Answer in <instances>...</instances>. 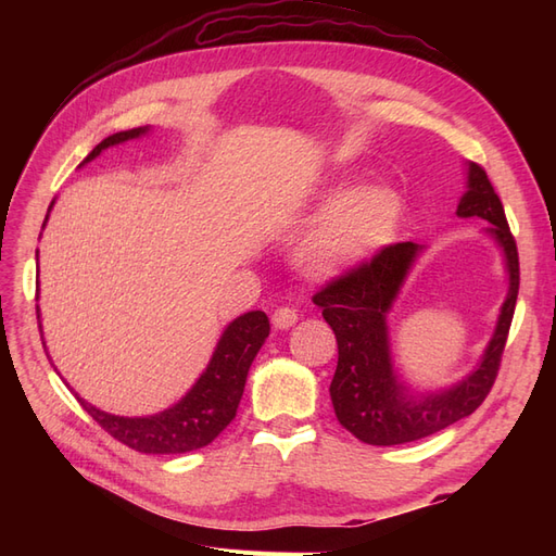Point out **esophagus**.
Segmentation results:
<instances>
[{
  "mask_svg": "<svg viewBox=\"0 0 556 556\" xmlns=\"http://www.w3.org/2000/svg\"><path fill=\"white\" fill-rule=\"evenodd\" d=\"M296 319H299V313L294 308H290V306H280L271 315V323H274L276 329H288V327H292L296 323Z\"/></svg>",
  "mask_w": 556,
  "mask_h": 556,
  "instance_id": "34e87169",
  "label": "esophagus"
}]
</instances>
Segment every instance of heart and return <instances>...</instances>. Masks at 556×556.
<instances>
[{"instance_id": "heart-1", "label": "heart", "mask_w": 556, "mask_h": 556, "mask_svg": "<svg viewBox=\"0 0 556 556\" xmlns=\"http://www.w3.org/2000/svg\"><path fill=\"white\" fill-rule=\"evenodd\" d=\"M355 192L352 185H339L325 197L323 211L329 215L338 213ZM401 215L403 206L394 192H366L315 233L301 252V260L315 274H331L355 266L392 241Z\"/></svg>"}]
</instances>
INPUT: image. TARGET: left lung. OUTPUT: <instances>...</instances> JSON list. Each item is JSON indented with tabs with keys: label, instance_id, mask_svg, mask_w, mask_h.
<instances>
[{
	"label": "left lung",
	"instance_id": "left-lung-1",
	"mask_svg": "<svg viewBox=\"0 0 556 556\" xmlns=\"http://www.w3.org/2000/svg\"><path fill=\"white\" fill-rule=\"evenodd\" d=\"M457 215L482 217L494 225L490 233L506 255L510 290L480 368L452 390L408 396L392 374L384 315L419 252L417 243L382 245L376 255L350 266L313 294V304L323 308L339 343V364L329 387L336 417L368 445L410 443L459 422L486 399L498 376L517 304L519 255L494 185L476 162L468 166V192L459 201Z\"/></svg>",
	"mask_w": 556,
	"mask_h": 556
}]
</instances>
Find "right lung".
Listing matches in <instances>:
<instances>
[{"mask_svg": "<svg viewBox=\"0 0 556 556\" xmlns=\"http://www.w3.org/2000/svg\"><path fill=\"white\" fill-rule=\"evenodd\" d=\"M148 127H134L117 131L92 148L86 162L94 160L104 148L137 139ZM48 220V215H46ZM39 319V306H37ZM41 327V325H39ZM268 317L262 311H252L233 319L217 343L208 368L197 380L174 408L150 417H117L90 406L80 396L78 403L94 422L111 433L123 445L146 454H182L213 443L223 429L237 417L243 396L250 364L255 359L262 343L268 339ZM43 343V336H41Z\"/></svg>", "mask_w": 556, "mask_h": 556, "instance_id": "right-lung-1", "label": "right lung"}]
</instances>
